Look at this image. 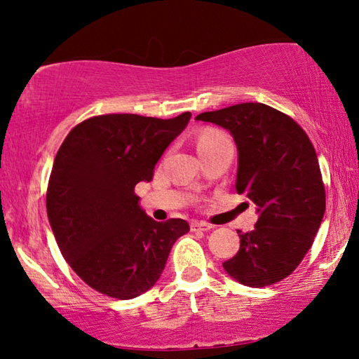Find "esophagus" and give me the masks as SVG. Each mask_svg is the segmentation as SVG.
<instances>
[{
  "label": "esophagus",
  "mask_w": 359,
  "mask_h": 359,
  "mask_svg": "<svg viewBox=\"0 0 359 359\" xmlns=\"http://www.w3.org/2000/svg\"><path fill=\"white\" fill-rule=\"evenodd\" d=\"M214 226H212L210 223H205V222H193L191 223V231H209Z\"/></svg>",
  "instance_id": "34e87169"
}]
</instances>
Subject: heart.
Here are the masks:
<instances>
[{
	"mask_svg": "<svg viewBox=\"0 0 359 359\" xmlns=\"http://www.w3.org/2000/svg\"><path fill=\"white\" fill-rule=\"evenodd\" d=\"M224 141H229V139L224 135H222V133L208 131V133H204V135H201V137H199L198 149L204 147V145H214V144H220Z\"/></svg>",
	"mask_w": 359,
	"mask_h": 359,
	"instance_id": "heart-1",
	"label": "heart"
}]
</instances>
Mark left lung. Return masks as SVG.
<instances>
[{
    "instance_id": "1",
    "label": "left lung",
    "mask_w": 359,
    "mask_h": 359,
    "mask_svg": "<svg viewBox=\"0 0 359 359\" xmlns=\"http://www.w3.org/2000/svg\"><path fill=\"white\" fill-rule=\"evenodd\" d=\"M196 120L228 130L238 145L236 191L259 214L241 247L224 261L228 274L252 288L280 282L293 272L321 224L326 194L311 139L287 114L261 102L203 112Z\"/></svg>"
}]
</instances>
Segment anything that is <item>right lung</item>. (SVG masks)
<instances>
[{"label": "right lung", "mask_w": 359, "mask_h": 359, "mask_svg": "<svg viewBox=\"0 0 359 359\" xmlns=\"http://www.w3.org/2000/svg\"><path fill=\"white\" fill-rule=\"evenodd\" d=\"M107 114L83 120L58 149L47 187V215L71 269L100 293L133 299L156 283L180 236L182 218L155 222L135 187L190 121Z\"/></svg>", "instance_id": "obj_1"}]
</instances>
